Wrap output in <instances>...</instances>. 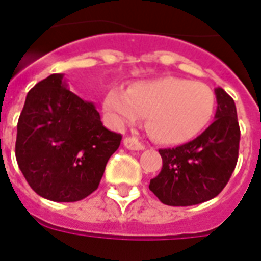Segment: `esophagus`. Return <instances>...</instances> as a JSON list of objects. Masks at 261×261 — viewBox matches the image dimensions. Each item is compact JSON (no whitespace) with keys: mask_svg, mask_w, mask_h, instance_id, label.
Returning a JSON list of instances; mask_svg holds the SVG:
<instances>
[{"mask_svg":"<svg viewBox=\"0 0 261 261\" xmlns=\"http://www.w3.org/2000/svg\"><path fill=\"white\" fill-rule=\"evenodd\" d=\"M123 144L127 149L130 150H142L145 146L141 144L140 141L134 138V137H125L124 140H123Z\"/></svg>","mask_w":261,"mask_h":261,"instance_id":"1","label":"esophagus"}]
</instances>
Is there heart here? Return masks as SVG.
<instances>
[{
    "label": "heart",
    "mask_w": 261,
    "mask_h": 261,
    "mask_svg": "<svg viewBox=\"0 0 261 261\" xmlns=\"http://www.w3.org/2000/svg\"><path fill=\"white\" fill-rule=\"evenodd\" d=\"M216 98L209 87L178 77L134 83L124 91L113 87L103 98V109L115 124H128L146 116L149 136L175 145L192 140L209 125Z\"/></svg>",
    "instance_id": "1"
}]
</instances>
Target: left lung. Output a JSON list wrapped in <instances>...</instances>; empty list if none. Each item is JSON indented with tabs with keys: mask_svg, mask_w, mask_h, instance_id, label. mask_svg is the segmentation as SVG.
<instances>
[{
	"mask_svg": "<svg viewBox=\"0 0 261 261\" xmlns=\"http://www.w3.org/2000/svg\"><path fill=\"white\" fill-rule=\"evenodd\" d=\"M214 121L195 140L177 148L159 149L163 167L149 190L162 203L192 206L216 198L229 181L238 162L237 108L223 88H216Z\"/></svg>",
	"mask_w": 261,
	"mask_h": 261,
	"instance_id": "8db88e82",
	"label": "left lung"
}]
</instances>
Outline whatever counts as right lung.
<instances>
[{
  "label": "right lung",
  "mask_w": 261,
  "mask_h": 261,
  "mask_svg": "<svg viewBox=\"0 0 261 261\" xmlns=\"http://www.w3.org/2000/svg\"><path fill=\"white\" fill-rule=\"evenodd\" d=\"M121 136L103 127L92 102L55 73L33 87L17 121L19 169L32 190L54 202H77L98 188Z\"/></svg>",
  "instance_id": "add662e5"
}]
</instances>
